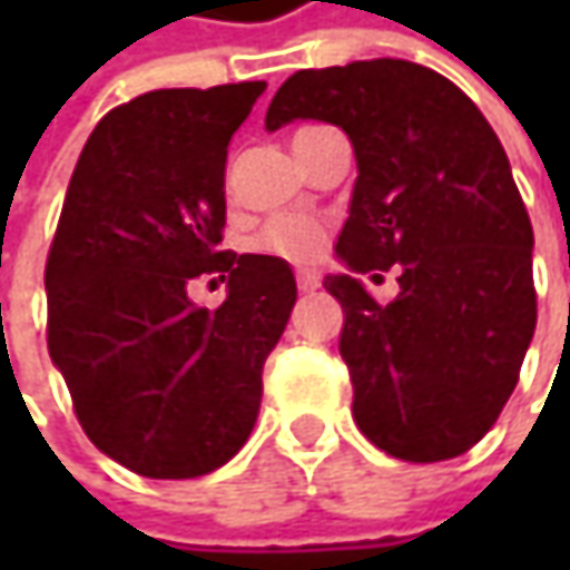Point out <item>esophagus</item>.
<instances>
[{
  "label": "esophagus",
  "mask_w": 570,
  "mask_h": 570,
  "mask_svg": "<svg viewBox=\"0 0 570 570\" xmlns=\"http://www.w3.org/2000/svg\"><path fill=\"white\" fill-rule=\"evenodd\" d=\"M297 288H301L304 295H314V292L320 288L317 269H301V273H297Z\"/></svg>",
  "instance_id": "esophagus-1"
}]
</instances>
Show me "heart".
Segmentation results:
<instances>
[{
  "mask_svg": "<svg viewBox=\"0 0 570 570\" xmlns=\"http://www.w3.org/2000/svg\"><path fill=\"white\" fill-rule=\"evenodd\" d=\"M323 244H326V234H323L317 222L297 218V215L275 218L256 237V247L259 250L269 253V256H278V259H288L295 266L314 263L320 253H323Z\"/></svg>",
  "mask_w": 570,
  "mask_h": 570,
  "instance_id": "b5f03b06",
  "label": "heart"
}]
</instances>
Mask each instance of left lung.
<instances>
[{
	"label": "left lung",
	"mask_w": 570,
	"mask_h": 570,
	"mask_svg": "<svg viewBox=\"0 0 570 570\" xmlns=\"http://www.w3.org/2000/svg\"><path fill=\"white\" fill-rule=\"evenodd\" d=\"M320 120L355 148L358 180L336 240L345 273L340 355L352 415L409 463L460 456L511 400L537 330L533 225L489 120L453 81L405 59H362L288 78L266 129ZM401 266L377 305L358 274Z\"/></svg>",
	"instance_id": "left-lung-1"
}]
</instances>
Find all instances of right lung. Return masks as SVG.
Listing matches in <instances>:
<instances>
[{
    "label": "right lung",
    "mask_w": 570,
    "mask_h": 570,
    "mask_svg": "<svg viewBox=\"0 0 570 570\" xmlns=\"http://www.w3.org/2000/svg\"><path fill=\"white\" fill-rule=\"evenodd\" d=\"M266 81L161 88L78 155L47 259V345L91 444L148 479H196L247 444L263 364L295 307L278 256L222 250L225 161ZM206 272L222 308L188 301Z\"/></svg>",
    "instance_id": "obj_1"
}]
</instances>
